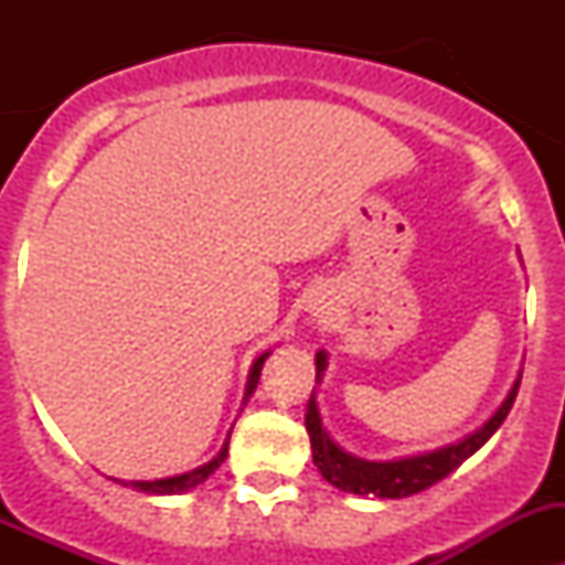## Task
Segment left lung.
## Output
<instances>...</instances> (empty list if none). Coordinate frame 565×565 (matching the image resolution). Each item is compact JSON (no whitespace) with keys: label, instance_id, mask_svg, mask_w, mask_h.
<instances>
[{"label":"left lung","instance_id":"left-lung-1","mask_svg":"<svg viewBox=\"0 0 565 565\" xmlns=\"http://www.w3.org/2000/svg\"><path fill=\"white\" fill-rule=\"evenodd\" d=\"M324 369H328V352H317V383L322 380ZM520 377L511 385L505 402L494 409L492 418L483 426H478L476 431L465 435L457 443H448V446L435 448V451L415 454V457H402L391 461H372L361 459L355 454L344 451L339 443L330 440L328 429L322 426V418H319L317 396L311 391L309 407H306V431H309L311 440V454H315L317 470L322 472V478L328 483H333L341 492L352 494H374V498H409V494H418L424 489L435 487L437 481H443L446 476H451L454 470L465 459H470L494 431L500 429V424L505 420L509 409L514 407L516 391H520Z\"/></svg>","mask_w":565,"mask_h":565}]
</instances>
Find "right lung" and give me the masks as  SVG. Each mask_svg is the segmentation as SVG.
<instances>
[{"instance_id":"1","label":"right lung","mask_w":565,"mask_h":565,"mask_svg":"<svg viewBox=\"0 0 565 565\" xmlns=\"http://www.w3.org/2000/svg\"><path fill=\"white\" fill-rule=\"evenodd\" d=\"M267 355H270V350L262 352V355L254 361V366H250L248 383H246V398L250 396V393L256 391V383H259V374H262V366H265ZM230 435H232V431H230ZM226 454H230V437H226L224 448H221V451L215 454V457L210 459L207 465L193 467V470L182 472V476L156 478V481H119V478H111V481H119V483H122V487H134L136 492H147V494H180V492H191L193 487H199V483H202V481H207V476H213V472L218 470L221 461L226 459Z\"/></svg>"}]
</instances>
